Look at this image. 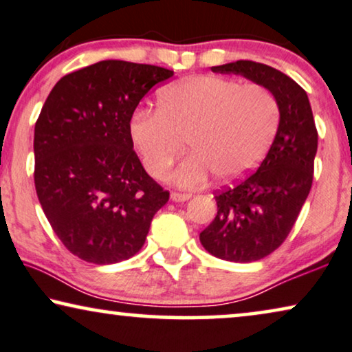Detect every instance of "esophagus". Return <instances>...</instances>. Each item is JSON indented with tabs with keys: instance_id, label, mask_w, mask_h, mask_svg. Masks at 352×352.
<instances>
[{
	"instance_id": "34e87169",
	"label": "esophagus",
	"mask_w": 352,
	"mask_h": 352,
	"mask_svg": "<svg viewBox=\"0 0 352 352\" xmlns=\"http://www.w3.org/2000/svg\"><path fill=\"white\" fill-rule=\"evenodd\" d=\"M190 194H182V192H171V200L173 201H186L190 199Z\"/></svg>"
}]
</instances>
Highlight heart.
Segmentation results:
<instances>
[{"mask_svg":"<svg viewBox=\"0 0 352 352\" xmlns=\"http://www.w3.org/2000/svg\"><path fill=\"white\" fill-rule=\"evenodd\" d=\"M278 102L266 86L221 76H186L157 94V110L138 109L129 136L144 168L163 177L184 147L189 157L173 175L182 187L204 184L213 173L234 181L261 162L276 134Z\"/></svg>","mask_w":352,"mask_h":352,"instance_id":"obj_1","label":"heart"}]
</instances>
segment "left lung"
<instances>
[{
	"label": "left lung",
	"mask_w": 352,
	"mask_h": 352,
	"mask_svg": "<svg viewBox=\"0 0 352 352\" xmlns=\"http://www.w3.org/2000/svg\"><path fill=\"white\" fill-rule=\"evenodd\" d=\"M211 72L266 86L278 102L280 120L266 158L248 177L214 192L218 213L200 232L201 245L213 256L258 261L280 247L296 223L312 186L319 136L306 91L280 70L237 60Z\"/></svg>",
	"instance_id": "1"
}]
</instances>
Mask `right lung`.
I'll return each mask as SVG.
<instances>
[{"label":"right lung","instance_id":"obj_1","mask_svg":"<svg viewBox=\"0 0 352 352\" xmlns=\"http://www.w3.org/2000/svg\"><path fill=\"white\" fill-rule=\"evenodd\" d=\"M173 70L100 60L62 76L35 124V189L72 254L113 264L142 248L152 218L170 199L133 151L129 118Z\"/></svg>","mask_w":352,"mask_h":352}]
</instances>
